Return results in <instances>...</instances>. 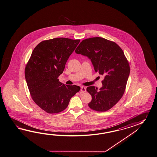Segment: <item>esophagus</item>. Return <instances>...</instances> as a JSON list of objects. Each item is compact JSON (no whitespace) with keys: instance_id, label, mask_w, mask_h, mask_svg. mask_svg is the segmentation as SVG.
<instances>
[{"instance_id":"obj_1","label":"esophagus","mask_w":157,"mask_h":157,"mask_svg":"<svg viewBox=\"0 0 157 157\" xmlns=\"http://www.w3.org/2000/svg\"><path fill=\"white\" fill-rule=\"evenodd\" d=\"M80 90L82 92H85L86 91V88L84 87V86H81Z\"/></svg>"}]
</instances>
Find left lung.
<instances>
[{"mask_svg": "<svg viewBox=\"0 0 157 157\" xmlns=\"http://www.w3.org/2000/svg\"><path fill=\"white\" fill-rule=\"evenodd\" d=\"M75 52L88 57L95 71L105 76L99 90L93 86L86 89L92 97L88 106L98 112L111 109L124 94L130 73L124 52L115 42L98 36L82 40Z\"/></svg>", "mask_w": 157, "mask_h": 157, "instance_id": "obj_1", "label": "left lung"}]
</instances>
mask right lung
<instances>
[{"mask_svg":"<svg viewBox=\"0 0 157 157\" xmlns=\"http://www.w3.org/2000/svg\"><path fill=\"white\" fill-rule=\"evenodd\" d=\"M80 40L56 38L36 45L25 69V76L34 102L49 113L66 109L80 87L67 85L59 81L66 62Z\"/></svg>","mask_w":157,"mask_h":157,"instance_id":"add662e5","label":"right lung"}]
</instances>
